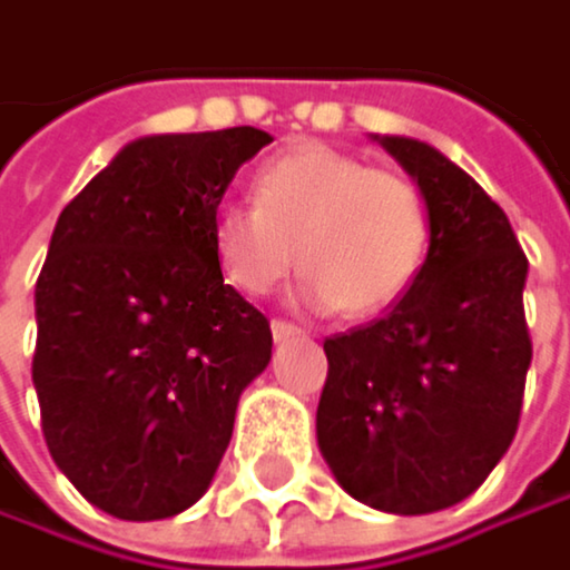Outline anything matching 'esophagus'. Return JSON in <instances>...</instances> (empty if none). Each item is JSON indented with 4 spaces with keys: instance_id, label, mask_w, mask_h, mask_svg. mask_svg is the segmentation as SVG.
I'll return each instance as SVG.
<instances>
[{
    "instance_id": "1",
    "label": "esophagus",
    "mask_w": 570,
    "mask_h": 570,
    "mask_svg": "<svg viewBox=\"0 0 570 570\" xmlns=\"http://www.w3.org/2000/svg\"><path fill=\"white\" fill-rule=\"evenodd\" d=\"M269 331H273L276 341H291V337H301V334H304V327H297L294 321H283V317H276V321L269 324Z\"/></svg>"
}]
</instances>
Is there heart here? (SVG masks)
Returning <instances> with one entry per match:
<instances>
[{
    "label": "heart",
    "mask_w": 570,
    "mask_h": 570,
    "mask_svg": "<svg viewBox=\"0 0 570 570\" xmlns=\"http://www.w3.org/2000/svg\"><path fill=\"white\" fill-rule=\"evenodd\" d=\"M253 203L213 209L219 269L249 297L269 294L297 266L304 301L347 317H374L407 297L431 246V206L394 169L307 142L273 156L253 179Z\"/></svg>",
    "instance_id": "heart-1"
}]
</instances>
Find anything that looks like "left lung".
Returning <instances> with one entry per match:
<instances>
[{
  "instance_id": "1",
  "label": "left lung",
  "mask_w": 570,
  "mask_h": 570,
  "mask_svg": "<svg viewBox=\"0 0 570 570\" xmlns=\"http://www.w3.org/2000/svg\"><path fill=\"white\" fill-rule=\"evenodd\" d=\"M381 146L417 179L431 246L391 314L324 341L317 441L357 501L431 514L474 494L518 434L528 256L504 209L434 146L407 136Z\"/></svg>"
}]
</instances>
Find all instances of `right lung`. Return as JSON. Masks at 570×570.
I'll use <instances>...</instances> for the list:
<instances>
[{
	"label": "right lung",
	"mask_w": 570,
	"mask_h": 570,
	"mask_svg": "<svg viewBox=\"0 0 570 570\" xmlns=\"http://www.w3.org/2000/svg\"><path fill=\"white\" fill-rule=\"evenodd\" d=\"M269 132L142 136L69 199L36 279L32 384L59 471L119 521L209 488L269 321L223 283L209 219Z\"/></svg>",
	"instance_id": "1"
}]
</instances>
